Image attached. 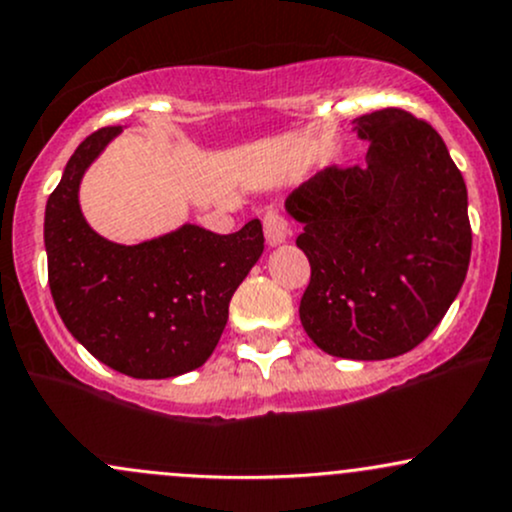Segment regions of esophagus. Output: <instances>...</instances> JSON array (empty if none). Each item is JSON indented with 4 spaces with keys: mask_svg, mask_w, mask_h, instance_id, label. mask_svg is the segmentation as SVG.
Listing matches in <instances>:
<instances>
[{
    "mask_svg": "<svg viewBox=\"0 0 512 512\" xmlns=\"http://www.w3.org/2000/svg\"><path fill=\"white\" fill-rule=\"evenodd\" d=\"M263 234H266L268 246H278L290 239L293 227H290V222L280 212H268L266 217H263Z\"/></svg>",
    "mask_w": 512,
    "mask_h": 512,
    "instance_id": "esophagus-1",
    "label": "esophagus"
}]
</instances>
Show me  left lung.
<instances>
[{
  "instance_id": "left-lung-1",
  "label": "left lung",
  "mask_w": 512,
  "mask_h": 512,
  "mask_svg": "<svg viewBox=\"0 0 512 512\" xmlns=\"http://www.w3.org/2000/svg\"><path fill=\"white\" fill-rule=\"evenodd\" d=\"M366 166L324 168L290 192L312 276L300 322L322 351L383 361L425 342L471 258L469 197L442 136L403 109L354 122Z\"/></svg>"
}]
</instances>
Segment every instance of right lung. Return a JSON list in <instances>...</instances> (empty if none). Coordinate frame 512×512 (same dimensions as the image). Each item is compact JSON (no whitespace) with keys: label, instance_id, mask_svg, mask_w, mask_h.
Returning a JSON list of instances; mask_svg holds the SVG:
<instances>
[{"label":"right lung","instance_id":"add662e5","mask_svg":"<svg viewBox=\"0 0 512 512\" xmlns=\"http://www.w3.org/2000/svg\"><path fill=\"white\" fill-rule=\"evenodd\" d=\"M122 126L75 148L43 219L48 285L68 332L95 359L131 378H173L212 356L229 300L263 254L258 219L234 234L183 224L141 244L104 239L80 210L85 170Z\"/></svg>","mask_w":512,"mask_h":512}]
</instances>
